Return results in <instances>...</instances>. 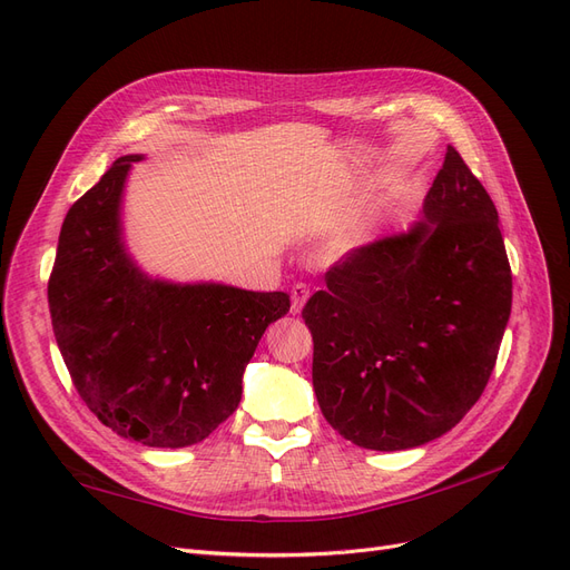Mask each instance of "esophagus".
<instances>
[{
    "label": "esophagus",
    "mask_w": 570,
    "mask_h": 570,
    "mask_svg": "<svg viewBox=\"0 0 570 570\" xmlns=\"http://www.w3.org/2000/svg\"><path fill=\"white\" fill-rule=\"evenodd\" d=\"M307 298H309V288L305 284L293 286L291 288V315H301Z\"/></svg>",
    "instance_id": "obj_1"
}]
</instances>
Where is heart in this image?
<instances>
[{
	"label": "heart",
	"instance_id": "heart-1",
	"mask_svg": "<svg viewBox=\"0 0 570 570\" xmlns=\"http://www.w3.org/2000/svg\"><path fill=\"white\" fill-rule=\"evenodd\" d=\"M362 236V225L360 223H351L341 227L332 238H328V250L334 255H345L347 250H353Z\"/></svg>",
	"mask_w": 570,
	"mask_h": 570
}]
</instances>
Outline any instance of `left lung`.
<instances>
[{
    "instance_id": "8db88e82",
    "label": "left lung",
    "mask_w": 570,
    "mask_h": 570,
    "mask_svg": "<svg viewBox=\"0 0 570 570\" xmlns=\"http://www.w3.org/2000/svg\"><path fill=\"white\" fill-rule=\"evenodd\" d=\"M509 312L498 208L448 146L416 223L353 250L303 307L324 419L366 450L426 445L481 397Z\"/></svg>"
}]
</instances>
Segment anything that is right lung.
<instances>
[{
    "instance_id": "right-lung-1",
    "label": "right lung",
    "mask_w": 570,
    "mask_h": 570,
    "mask_svg": "<svg viewBox=\"0 0 570 570\" xmlns=\"http://www.w3.org/2000/svg\"><path fill=\"white\" fill-rule=\"evenodd\" d=\"M120 156L68 210L49 279L53 336L85 405L146 448H187L238 407L244 372L284 291L151 277L127 248Z\"/></svg>"
}]
</instances>
